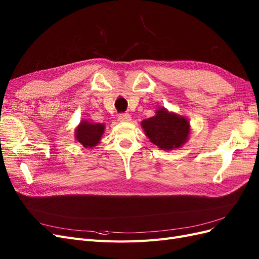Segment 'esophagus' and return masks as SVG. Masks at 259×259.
<instances>
[{
  "mask_svg": "<svg viewBox=\"0 0 259 259\" xmlns=\"http://www.w3.org/2000/svg\"><path fill=\"white\" fill-rule=\"evenodd\" d=\"M120 122H130L131 121V115L128 113H120L117 116Z\"/></svg>",
  "mask_w": 259,
  "mask_h": 259,
  "instance_id": "1",
  "label": "esophagus"
}]
</instances>
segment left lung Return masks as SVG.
<instances>
[{
    "mask_svg": "<svg viewBox=\"0 0 259 259\" xmlns=\"http://www.w3.org/2000/svg\"><path fill=\"white\" fill-rule=\"evenodd\" d=\"M142 126L150 142L163 150L183 146L190 132L189 122L184 116L169 113L164 108L156 110L154 116L144 120Z\"/></svg>",
    "mask_w": 259,
    "mask_h": 259,
    "instance_id": "8db88e82",
    "label": "left lung"
}]
</instances>
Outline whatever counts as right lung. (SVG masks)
<instances>
[{
    "mask_svg": "<svg viewBox=\"0 0 259 259\" xmlns=\"http://www.w3.org/2000/svg\"><path fill=\"white\" fill-rule=\"evenodd\" d=\"M104 130V124H92L83 121L75 131V138L85 148H92L99 143Z\"/></svg>",
    "mask_w": 259,
    "mask_h": 259,
    "instance_id": "add662e5",
    "label": "right lung"
}]
</instances>
